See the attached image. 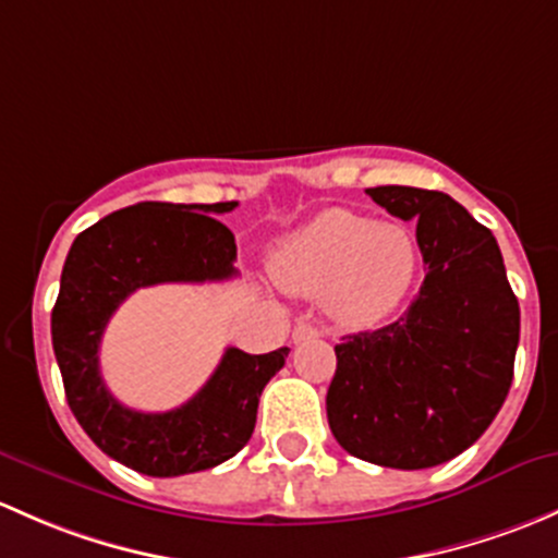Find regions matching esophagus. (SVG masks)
<instances>
[{
    "label": "esophagus",
    "mask_w": 558,
    "mask_h": 558,
    "mask_svg": "<svg viewBox=\"0 0 558 558\" xmlns=\"http://www.w3.org/2000/svg\"><path fill=\"white\" fill-rule=\"evenodd\" d=\"M319 327L308 325V322H298L295 330H292V341L295 343H303V341H312V338H319Z\"/></svg>",
    "instance_id": "34e87169"
}]
</instances>
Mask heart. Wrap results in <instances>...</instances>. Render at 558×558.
I'll return each instance as SVG.
<instances>
[{"label":"heart","instance_id":"obj_1","mask_svg":"<svg viewBox=\"0 0 558 558\" xmlns=\"http://www.w3.org/2000/svg\"><path fill=\"white\" fill-rule=\"evenodd\" d=\"M418 246L403 226L349 209H325L274 252V279L298 295L327 298L332 317L371 325L413 284Z\"/></svg>","mask_w":558,"mask_h":558}]
</instances>
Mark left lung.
I'll return each mask as SVG.
<instances>
[{"label":"left lung","mask_w":558,"mask_h":558,"mask_svg":"<svg viewBox=\"0 0 558 558\" xmlns=\"http://www.w3.org/2000/svg\"><path fill=\"white\" fill-rule=\"evenodd\" d=\"M367 195L416 222L427 277L398 322L338 343L327 422L352 457L435 468L470 449L508 398L519 301L497 239L451 195L403 185Z\"/></svg>","instance_id":"8db88e82"}]
</instances>
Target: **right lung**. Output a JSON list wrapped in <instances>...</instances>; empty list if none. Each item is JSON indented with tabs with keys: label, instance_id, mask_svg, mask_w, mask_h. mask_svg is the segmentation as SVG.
I'll list each match as a JSON object with an SVG mask.
<instances>
[{
	"label": "right lung",
	"instance_id": "obj_1",
	"mask_svg": "<svg viewBox=\"0 0 558 558\" xmlns=\"http://www.w3.org/2000/svg\"><path fill=\"white\" fill-rule=\"evenodd\" d=\"M236 206L147 201L90 226L66 255L50 317L66 403L107 457L142 475L174 478L236 457L252 438L263 387L290 354L287 347L268 354L228 347L198 395L166 413L125 408L101 378V336L131 292L163 281L201 284L236 277V239L209 217Z\"/></svg>",
	"mask_w": 558,
	"mask_h": 558
}]
</instances>
